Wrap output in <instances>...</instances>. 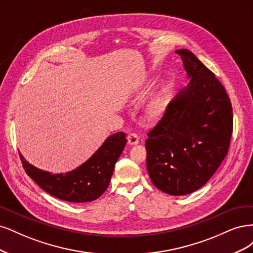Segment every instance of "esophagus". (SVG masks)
Listing matches in <instances>:
<instances>
[{
    "label": "esophagus",
    "instance_id": "34e87169",
    "mask_svg": "<svg viewBox=\"0 0 253 253\" xmlns=\"http://www.w3.org/2000/svg\"><path fill=\"white\" fill-rule=\"evenodd\" d=\"M127 141H128V144L129 145H136L138 144V142H140V137H138L135 133H130L128 136H127Z\"/></svg>",
    "mask_w": 253,
    "mask_h": 253
}]
</instances>
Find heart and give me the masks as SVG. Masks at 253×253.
<instances>
[{
  "instance_id": "b5f03b06",
  "label": "heart",
  "mask_w": 253,
  "mask_h": 253,
  "mask_svg": "<svg viewBox=\"0 0 253 253\" xmlns=\"http://www.w3.org/2000/svg\"><path fill=\"white\" fill-rule=\"evenodd\" d=\"M169 104L168 95L166 93H161L154 96L146 104L144 108V118L149 123H157L166 113L167 107Z\"/></svg>"
}]
</instances>
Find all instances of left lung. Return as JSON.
<instances>
[{"label":"left lung","mask_w":253,"mask_h":253,"mask_svg":"<svg viewBox=\"0 0 253 253\" xmlns=\"http://www.w3.org/2000/svg\"><path fill=\"white\" fill-rule=\"evenodd\" d=\"M187 78L146 140L153 185L170 195L200 189L214 174L229 148L232 107L221 82L188 49H178Z\"/></svg>","instance_id":"left-lung-1"}]
</instances>
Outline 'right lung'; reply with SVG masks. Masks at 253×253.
I'll return each mask as SVG.
<instances>
[{
    "mask_svg": "<svg viewBox=\"0 0 253 253\" xmlns=\"http://www.w3.org/2000/svg\"><path fill=\"white\" fill-rule=\"evenodd\" d=\"M126 143L124 132L112 134L82 165L65 173H51L31 165L21 152L20 158L26 173L47 193L70 203H86L100 198L108 188Z\"/></svg>",
    "mask_w": 253,
    "mask_h": 253,
    "instance_id": "obj_1",
    "label": "right lung"
}]
</instances>
